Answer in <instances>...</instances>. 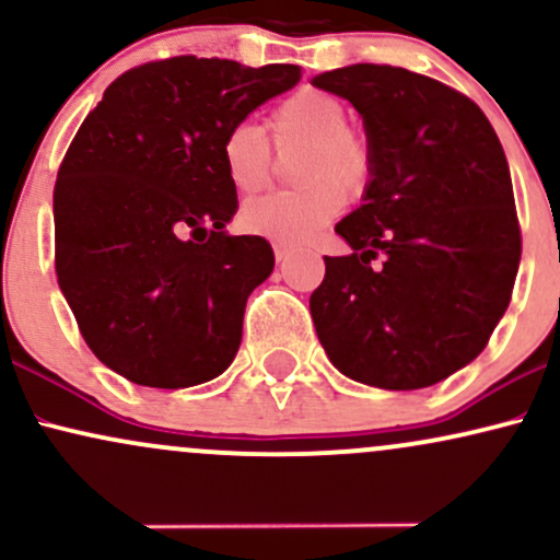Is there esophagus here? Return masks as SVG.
<instances>
[{
    "label": "esophagus",
    "mask_w": 560,
    "mask_h": 560,
    "mask_svg": "<svg viewBox=\"0 0 560 560\" xmlns=\"http://www.w3.org/2000/svg\"><path fill=\"white\" fill-rule=\"evenodd\" d=\"M294 247H289V244L284 242H276L273 244V255H276V262H287L289 258H292Z\"/></svg>",
    "instance_id": "esophagus-1"
}]
</instances>
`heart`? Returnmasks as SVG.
<instances>
[{
	"label": "heart",
	"instance_id": "obj_1",
	"mask_svg": "<svg viewBox=\"0 0 560 560\" xmlns=\"http://www.w3.org/2000/svg\"><path fill=\"white\" fill-rule=\"evenodd\" d=\"M268 137L279 155H292L298 189L249 199L240 210L247 234L302 242L316 234L342 208L363 197L374 176V152L358 128L347 126V107L324 89L302 86L284 96L266 118ZM221 165L240 195H253L271 178L273 155L258 126L234 124L221 139Z\"/></svg>",
	"mask_w": 560,
	"mask_h": 560
}]
</instances>
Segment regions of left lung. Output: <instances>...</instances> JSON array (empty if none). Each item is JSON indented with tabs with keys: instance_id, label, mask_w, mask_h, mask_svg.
<instances>
[{
	"instance_id": "left-lung-1",
	"label": "left lung",
	"mask_w": 560,
	"mask_h": 560,
	"mask_svg": "<svg viewBox=\"0 0 560 560\" xmlns=\"http://www.w3.org/2000/svg\"><path fill=\"white\" fill-rule=\"evenodd\" d=\"M313 86L363 115L374 176L337 223L311 313L326 355L355 382L421 389L485 350L511 302L522 229L498 133L474 100L405 68L329 70Z\"/></svg>"
}]
</instances>
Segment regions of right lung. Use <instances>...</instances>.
I'll return each instance as SVG.
<instances>
[{
  "label": "right lung",
  "mask_w": 560,
  "mask_h": 560,
  "mask_svg": "<svg viewBox=\"0 0 560 560\" xmlns=\"http://www.w3.org/2000/svg\"><path fill=\"white\" fill-rule=\"evenodd\" d=\"M300 75L165 57L118 75L83 118L57 171L55 271L89 350L115 374L178 389L234 361L273 249L223 234L236 189L221 139Z\"/></svg>",
  "instance_id": "1"
}]
</instances>
